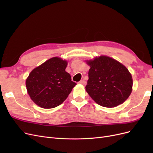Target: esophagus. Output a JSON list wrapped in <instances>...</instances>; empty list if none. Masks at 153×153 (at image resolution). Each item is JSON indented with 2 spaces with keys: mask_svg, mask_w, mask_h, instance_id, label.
Returning <instances> with one entry per match:
<instances>
[{
  "mask_svg": "<svg viewBox=\"0 0 153 153\" xmlns=\"http://www.w3.org/2000/svg\"><path fill=\"white\" fill-rule=\"evenodd\" d=\"M78 84L85 85H86V82L84 80H81V81H80L79 82H78Z\"/></svg>",
  "mask_w": 153,
  "mask_h": 153,
  "instance_id": "34e87169",
  "label": "esophagus"
}]
</instances>
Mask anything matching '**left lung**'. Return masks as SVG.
Listing matches in <instances>:
<instances>
[{"mask_svg": "<svg viewBox=\"0 0 153 153\" xmlns=\"http://www.w3.org/2000/svg\"><path fill=\"white\" fill-rule=\"evenodd\" d=\"M85 62L90 66L85 90L97 104L113 108L128 98L133 79L126 66L106 55L85 60Z\"/></svg>", "mask_w": 153, "mask_h": 153, "instance_id": "8db88e82", "label": "left lung"}]
</instances>
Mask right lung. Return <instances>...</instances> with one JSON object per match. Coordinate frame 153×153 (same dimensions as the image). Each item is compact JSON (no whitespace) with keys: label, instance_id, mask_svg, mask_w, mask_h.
<instances>
[{"label":"right lung","instance_id":"right-lung-1","mask_svg":"<svg viewBox=\"0 0 153 153\" xmlns=\"http://www.w3.org/2000/svg\"><path fill=\"white\" fill-rule=\"evenodd\" d=\"M66 60L55 57L32 69L25 85L30 99L43 108H53L66 100L76 84L66 71Z\"/></svg>","mask_w":153,"mask_h":153}]
</instances>
